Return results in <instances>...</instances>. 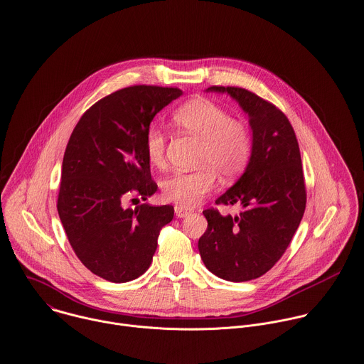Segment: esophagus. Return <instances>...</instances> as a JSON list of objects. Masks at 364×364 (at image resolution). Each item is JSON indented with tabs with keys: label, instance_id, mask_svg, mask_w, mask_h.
<instances>
[{
	"label": "esophagus",
	"instance_id": "obj_1",
	"mask_svg": "<svg viewBox=\"0 0 364 364\" xmlns=\"http://www.w3.org/2000/svg\"><path fill=\"white\" fill-rule=\"evenodd\" d=\"M174 211H176V215L178 217V218H183V217H187L191 211L190 210H187V208H184V207H180V205H176V208H174Z\"/></svg>",
	"mask_w": 364,
	"mask_h": 364
}]
</instances>
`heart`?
<instances>
[{
  "label": "heart",
  "instance_id": "obj_1",
  "mask_svg": "<svg viewBox=\"0 0 364 364\" xmlns=\"http://www.w3.org/2000/svg\"><path fill=\"white\" fill-rule=\"evenodd\" d=\"M174 126L200 140L194 171H176L161 181L163 198L180 207L196 205L215 186V171L224 178H232L249 166L253 141L245 123L208 98H194L183 104L173 115ZM166 134L151 126L144 137L147 160L154 167L166 161Z\"/></svg>",
  "mask_w": 364,
  "mask_h": 364
}]
</instances>
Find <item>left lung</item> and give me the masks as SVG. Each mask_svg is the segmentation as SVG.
Segmentation results:
<instances>
[{"label":"left lung","mask_w":364,"mask_h":364,"mask_svg":"<svg viewBox=\"0 0 364 364\" xmlns=\"http://www.w3.org/2000/svg\"><path fill=\"white\" fill-rule=\"evenodd\" d=\"M227 92L249 114L253 151L237 183L215 204L243 207L238 215L208 208L198 240L205 267L227 282H249L267 273L284 255L306 210V184L294 130L274 104L238 87H208Z\"/></svg>","instance_id":"8db88e82"}]
</instances>
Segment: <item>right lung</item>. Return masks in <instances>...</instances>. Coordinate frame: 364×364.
Segmentation results:
<instances>
[{
    "instance_id": "right-lung-1",
    "label": "right lung",
    "mask_w": 364,
    "mask_h": 364,
    "mask_svg": "<svg viewBox=\"0 0 364 364\" xmlns=\"http://www.w3.org/2000/svg\"><path fill=\"white\" fill-rule=\"evenodd\" d=\"M181 94L157 85L118 90L82 114L68 140L58 215L80 262L104 280L126 283L144 274L160 230L174 217L173 205L133 210L126 200L157 191L144 137L154 115Z\"/></svg>"
}]
</instances>
